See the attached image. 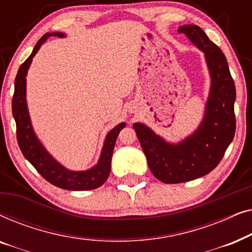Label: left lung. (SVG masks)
I'll use <instances>...</instances> for the list:
<instances>
[{
	"mask_svg": "<svg viewBox=\"0 0 252 252\" xmlns=\"http://www.w3.org/2000/svg\"><path fill=\"white\" fill-rule=\"evenodd\" d=\"M178 32L204 53L211 89L201 125L181 142L168 143L143 124L133 125L151 173L164 184L187 182L210 173L222 159L236 129L235 84L225 55L201 27L184 25Z\"/></svg>",
	"mask_w": 252,
	"mask_h": 252,
	"instance_id": "1",
	"label": "left lung"
}]
</instances>
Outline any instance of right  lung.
Returning a JSON list of instances; mask_svg holds the SVG:
<instances>
[{"instance_id":"right-lung-1","label":"right lung","mask_w":252,"mask_h":252,"mask_svg":"<svg viewBox=\"0 0 252 252\" xmlns=\"http://www.w3.org/2000/svg\"><path fill=\"white\" fill-rule=\"evenodd\" d=\"M63 36V33H46L34 47L31 56L20 65L18 73L15 79V93L12 97V115L16 120L17 141L24 157L35 167V170L51 185L66 190H91L98 188L109 178L111 168V158L117 137L120 130L126 126L125 123H120L112 130H110L105 137L101 157L98 163L91 170L74 172L55 160L50 154L44 149L37 139L31 124L29 110L26 104V75L33 57L35 56L41 44L46 42L48 37Z\"/></svg>"}]
</instances>
